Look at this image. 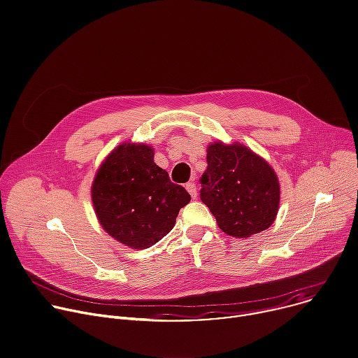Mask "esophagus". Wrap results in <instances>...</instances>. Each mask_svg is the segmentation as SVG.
I'll list each match as a JSON object with an SVG mask.
<instances>
[{
    "label": "esophagus",
    "instance_id": "obj_1",
    "mask_svg": "<svg viewBox=\"0 0 358 358\" xmlns=\"http://www.w3.org/2000/svg\"><path fill=\"white\" fill-rule=\"evenodd\" d=\"M185 188H187V191L189 192V196H191L192 199H197V187H196V184H194V182H188V184L185 185Z\"/></svg>",
    "mask_w": 358,
    "mask_h": 358
}]
</instances>
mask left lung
<instances>
[{
	"instance_id": "left-lung-1",
	"label": "left lung",
	"mask_w": 358,
	"mask_h": 358,
	"mask_svg": "<svg viewBox=\"0 0 358 358\" xmlns=\"http://www.w3.org/2000/svg\"><path fill=\"white\" fill-rule=\"evenodd\" d=\"M201 200L225 234L248 238L267 230L280 207V182L268 162L244 144L207 147Z\"/></svg>"
}]
</instances>
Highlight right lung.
Masks as SVG:
<instances>
[{"instance_id": "1", "label": "right lung", "mask_w": 358, "mask_h": 358, "mask_svg": "<svg viewBox=\"0 0 358 358\" xmlns=\"http://www.w3.org/2000/svg\"><path fill=\"white\" fill-rule=\"evenodd\" d=\"M91 200L110 237L129 248L144 250L171 231L191 197L155 164L151 145L125 141L96 170Z\"/></svg>"}]
</instances>
